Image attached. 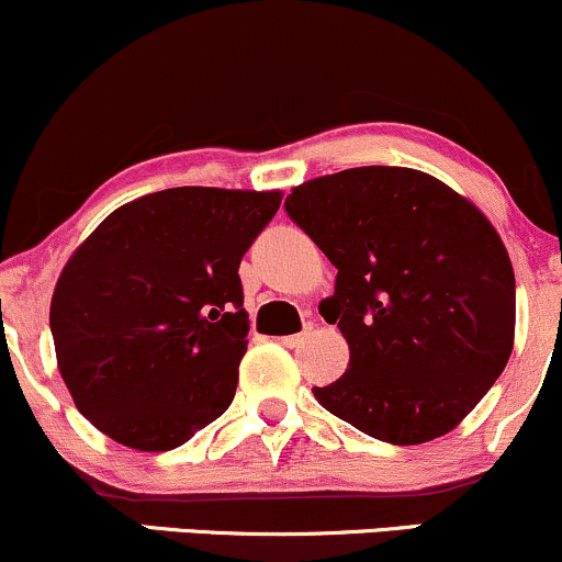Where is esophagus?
<instances>
[{
    "label": "esophagus",
    "mask_w": 562,
    "mask_h": 562,
    "mask_svg": "<svg viewBox=\"0 0 562 562\" xmlns=\"http://www.w3.org/2000/svg\"><path fill=\"white\" fill-rule=\"evenodd\" d=\"M306 336H310V328H306L304 333H293V336H282L280 344H285V347H299Z\"/></svg>",
    "instance_id": "esophagus-1"
}]
</instances>
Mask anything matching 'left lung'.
Instances as JSON below:
<instances>
[{
  "mask_svg": "<svg viewBox=\"0 0 562 562\" xmlns=\"http://www.w3.org/2000/svg\"><path fill=\"white\" fill-rule=\"evenodd\" d=\"M285 211L338 269L319 301L349 344L314 397L375 440L459 427L515 347V271L480 207L413 168H349L293 187Z\"/></svg>",
  "mask_w": 562,
  "mask_h": 562,
  "instance_id": "left-lung-1",
  "label": "left lung"
}]
</instances>
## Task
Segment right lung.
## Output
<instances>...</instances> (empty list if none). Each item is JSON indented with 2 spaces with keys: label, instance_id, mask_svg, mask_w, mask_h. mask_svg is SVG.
Listing matches in <instances>:
<instances>
[{
  "label": "right lung",
  "instance_id": "1",
  "mask_svg": "<svg viewBox=\"0 0 562 562\" xmlns=\"http://www.w3.org/2000/svg\"><path fill=\"white\" fill-rule=\"evenodd\" d=\"M282 191L178 187L98 224L55 282L50 330L79 413L133 451H172L232 405L248 351L239 261Z\"/></svg>",
  "mask_w": 562,
  "mask_h": 562
}]
</instances>
